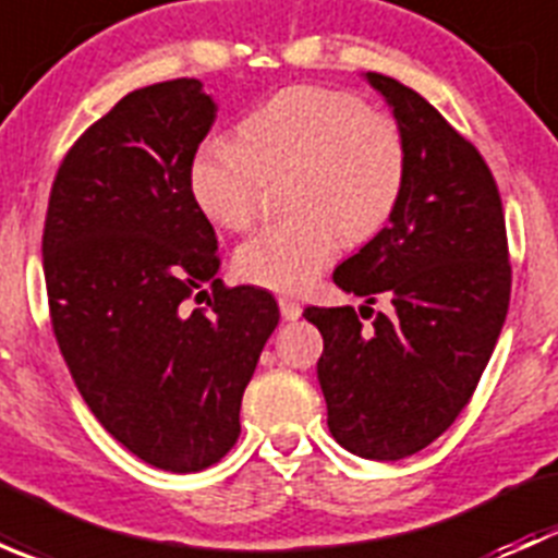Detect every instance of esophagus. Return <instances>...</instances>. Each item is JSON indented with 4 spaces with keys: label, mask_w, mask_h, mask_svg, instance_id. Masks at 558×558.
<instances>
[{
    "label": "esophagus",
    "mask_w": 558,
    "mask_h": 558,
    "mask_svg": "<svg viewBox=\"0 0 558 558\" xmlns=\"http://www.w3.org/2000/svg\"><path fill=\"white\" fill-rule=\"evenodd\" d=\"M278 305H280V315H283L286 320H296V318H300V315H302L300 302L291 300V296H280Z\"/></svg>",
    "instance_id": "34e87169"
}]
</instances>
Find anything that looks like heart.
I'll use <instances>...</instances> for the list:
<instances>
[{
	"instance_id": "obj_1",
	"label": "heart",
	"mask_w": 558,
	"mask_h": 558,
	"mask_svg": "<svg viewBox=\"0 0 558 558\" xmlns=\"http://www.w3.org/2000/svg\"><path fill=\"white\" fill-rule=\"evenodd\" d=\"M240 140L207 137L189 165L196 207L227 229L258 210L264 172L294 170L296 218L253 232L234 269L269 291H302L335 262L342 238L369 240L391 221L408 183V148L393 118L326 86H289L253 107Z\"/></svg>"
}]
</instances>
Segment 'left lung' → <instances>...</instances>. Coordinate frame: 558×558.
I'll return each mask as SVG.
<instances>
[{
  "label": "left lung",
  "mask_w": 558,
  "mask_h": 558,
  "mask_svg": "<svg viewBox=\"0 0 558 558\" xmlns=\"http://www.w3.org/2000/svg\"><path fill=\"white\" fill-rule=\"evenodd\" d=\"M364 77L402 129L408 183L388 227L335 269V283L367 305L386 294L393 311L373 326L353 307H307L305 318L324 337L318 384L331 437L364 459L397 461L435 442L466 408L513 278L502 199L481 150L413 88Z\"/></svg>",
  "instance_id": "obj_1"
}]
</instances>
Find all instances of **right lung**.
I'll use <instances>...</instances> for the list:
<instances>
[{"mask_svg": "<svg viewBox=\"0 0 558 558\" xmlns=\"http://www.w3.org/2000/svg\"><path fill=\"white\" fill-rule=\"evenodd\" d=\"M213 121L194 77L126 94L66 150L43 232L50 324L77 391L126 451L167 472L232 451L280 318L272 294L216 278V232L189 189Z\"/></svg>", "mask_w": 558, "mask_h": 558, "instance_id": "1", "label": "right lung"}]
</instances>
